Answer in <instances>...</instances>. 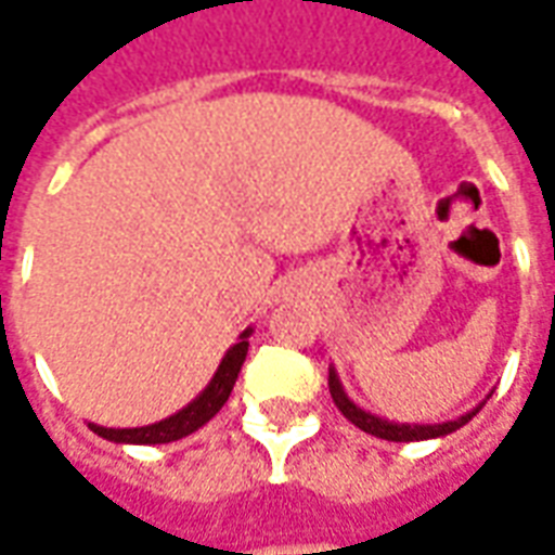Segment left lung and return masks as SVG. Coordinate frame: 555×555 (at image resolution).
<instances>
[{
	"mask_svg": "<svg viewBox=\"0 0 555 555\" xmlns=\"http://www.w3.org/2000/svg\"><path fill=\"white\" fill-rule=\"evenodd\" d=\"M330 396L336 401V408L341 410V416L353 422L357 428H362L365 434H372V437H380V440H392V442H413V440H430V437H446V434H452V430L464 428L469 418L476 416L478 408L473 413H466V416L454 418V422H442V425H396V422H386V418H377L372 413H365L360 410L348 396H345V389L338 384L336 372H330Z\"/></svg>",
	"mask_w": 555,
	"mask_h": 555,
	"instance_id": "8db88e82",
	"label": "left lung"
}]
</instances>
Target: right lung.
<instances>
[{"instance_id":"obj_1","label":"right lung","mask_w":555,"mask_h":555,"mask_svg":"<svg viewBox=\"0 0 555 555\" xmlns=\"http://www.w3.org/2000/svg\"><path fill=\"white\" fill-rule=\"evenodd\" d=\"M249 330L243 333L241 341L234 345V348L225 353V360L214 374V380L207 386L202 396L195 398L190 408H183L181 413H175V416L163 418L157 425H145V428H101V425H91V430L103 437V440H113V442H139V446H154V442H171V440H181L186 434H193L198 430L205 422L217 416L222 404L229 401L231 389H234V380H237V374H241V365L246 360V350H249Z\"/></svg>"}]
</instances>
